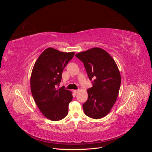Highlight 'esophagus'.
Masks as SVG:
<instances>
[{
    "mask_svg": "<svg viewBox=\"0 0 152 152\" xmlns=\"http://www.w3.org/2000/svg\"><path fill=\"white\" fill-rule=\"evenodd\" d=\"M79 91V90H78V89H77V90H73V93H74L75 94H77V93H78V92Z\"/></svg>",
    "mask_w": 152,
    "mask_h": 152,
    "instance_id": "obj_1",
    "label": "esophagus"
}]
</instances>
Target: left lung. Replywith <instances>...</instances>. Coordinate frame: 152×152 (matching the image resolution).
I'll return each mask as SVG.
<instances>
[{
  "label": "left lung",
  "instance_id": "left-lung-1",
  "mask_svg": "<svg viewBox=\"0 0 152 152\" xmlns=\"http://www.w3.org/2000/svg\"><path fill=\"white\" fill-rule=\"evenodd\" d=\"M84 63L93 87L87 89L88 98L82 104L87 116L103 118L115 103L121 77L115 62L104 50L94 48L75 55Z\"/></svg>",
  "mask_w": 152,
  "mask_h": 152
}]
</instances>
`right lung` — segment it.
I'll return each mask as SVG.
<instances>
[{"mask_svg":"<svg viewBox=\"0 0 152 152\" xmlns=\"http://www.w3.org/2000/svg\"><path fill=\"white\" fill-rule=\"evenodd\" d=\"M75 53H63L49 48L36 61L30 79V87L35 102L44 115L53 121H60L68 114L72 93L63 86L57 89L62 73Z\"/></svg>","mask_w":152,"mask_h":152,"instance_id":"obj_1","label":"right lung"}]
</instances>
